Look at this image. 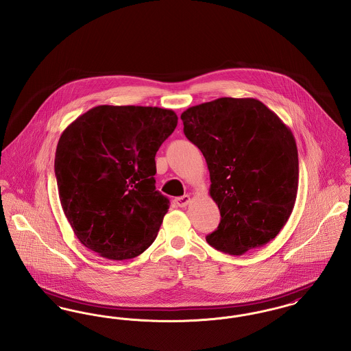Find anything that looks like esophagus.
<instances>
[{
    "mask_svg": "<svg viewBox=\"0 0 351 351\" xmlns=\"http://www.w3.org/2000/svg\"><path fill=\"white\" fill-rule=\"evenodd\" d=\"M189 202H191V196H189V195H184L182 197H176V199H175V204H176L178 206H180V208L186 206Z\"/></svg>",
    "mask_w": 351,
    "mask_h": 351,
    "instance_id": "obj_1",
    "label": "esophagus"
}]
</instances>
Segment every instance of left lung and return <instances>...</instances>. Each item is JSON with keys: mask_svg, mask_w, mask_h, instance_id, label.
Instances as JSON below:
<instances>
[{"mask_svg": "<svg viewBox=\"0 0 351 351\" xmlns=\"http://www.w3.org/2000/svg\"><path fill=\"white\" fill-rule=\"evenodd\" d=\"M185 136L200 149L221 221L206 242L242 255L274 239L291 216L299 156L289 128L255 99L221 97L188 108Z\"/></svg>", "mask_w": 351, "mask_h": 351, "instance_id": "left-lung-1", "label": "left lung"}]
</instances>
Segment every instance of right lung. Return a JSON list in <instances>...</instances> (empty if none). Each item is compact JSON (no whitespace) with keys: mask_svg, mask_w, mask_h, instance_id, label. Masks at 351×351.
Listing matches in <instances>:
<instances>
[{"mask_svg":"<svg viewBox=\"0 0 351 351\" xmlns=\"http://www.w3.org/2000/svg\"><path fill=\"white\" fill-rule=\"evenodd\" d=\"M176 125L171 109L100 105L60 135L59 199L85 247L112 261L150 247L169 208L155 189V155Z\"/></svg>","mask_w":351,"mask_h":351,"instance_id":"1","label":"right lung"}]
</instances>
